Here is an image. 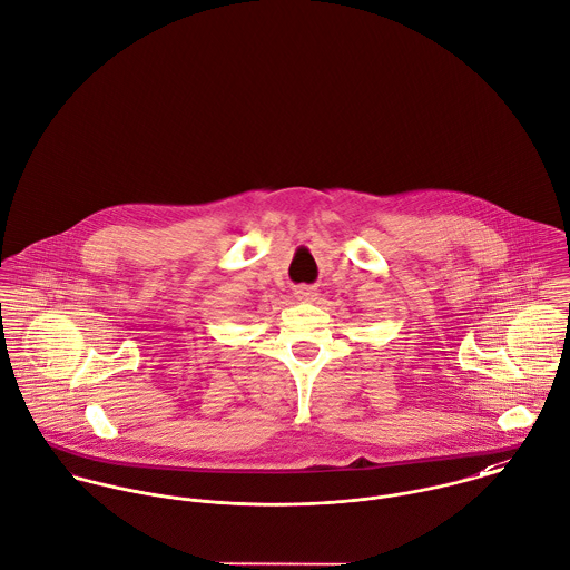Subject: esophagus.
<instances>
[{
	"label": "esophagus",
	"instance_id": "esophagus-1",
	"mask_svg": "<svg viewBox=\"0 0 570 570\" xmlns=\"http://www.w3.org/2000/svg\"><path fill=\"white\" fill-rule=\"evenodd\" d=\"M295 297L299 302H313L317 297V288L315 286H295Z\"/></svg>",
	"mask_w": 570,
	"mask_h": 570
}]
</instances>
